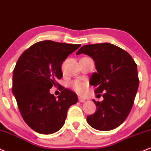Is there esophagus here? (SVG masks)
Wrapping results in <instances>:
<instances>
[{"instance_id":"1","label":"esophagus","mask_w":151,"mask_h":151,"mask_svg":"<svg viewBox=\"0 0 151 151\" xmlns=\"http://www.w3.org/2000/svg\"><path fill=\"white\" fill-rule=\"evenodd\" d=\"M79 101L80 102H85L86 101V99H84V98H81V97H79Z\"/></svg>"}]
</instances>
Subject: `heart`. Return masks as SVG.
Segmentation results:
<instances>
[{
    "mask_svg": "<svg viewBox=\"0 0 151 151\" xmlns=\"http://www.w3.org/2000/svg\"><path fill=\"white\" fill-rule=\"evenodd\" d=\"M71 87L77 93H82L84 92L86 88L87 87V83L79 80H74L71 83Z\"/></svg>",
    "mask_w": 151,
    "mask_h": 151,
    "instance_id": "heart-1",
    "label": "heart"
}]
</instances>
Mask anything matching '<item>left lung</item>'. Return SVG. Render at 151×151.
I'll return each mask as SVG.
<instances>
[{"label": "left lung", "instance_id": "left-lung-1", "mask_svg": "<svg viewBox=\"0 0 151 151\" xmlns=\"http://www.w3.org/2000/svg\"><path fill=\"white\" fill-rule=\"evenodd\" d=\"M88 55L93 59L97 72L90 84L95 93H102V102L93 100L97 111L87 116V123L94 129L111 130L125 121L132 107L139 87L137 65L127 51L110 43L81 47L77 55Z\"/></svg>", "mask_w": 151, "mask_h": 151}]
</instances>
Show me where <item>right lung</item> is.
Returning <instances> with one entry per match:
<instances>
[{
    "label": "right lung",
    "mask_w": 151,
    "mask_h": 151,
    "mask_svg": "<svg viewBox=\"0 0 151 151\" xmlns=\"http://www.w3.org/2000/svg\"><path fill=\"white\" fill-rule=\"evenodd\" d=\"M80 47L42 41L26 49L17 60L12 93L22 118L34 131L42 134L56 132L63 126L68 109L77 103V95L71 90L63 89L57 98L49 91L60 86L56 80L62 78L63 63Z\"/></svg>",
    "instance_id": "right-lung-1"
}]
</instances>
